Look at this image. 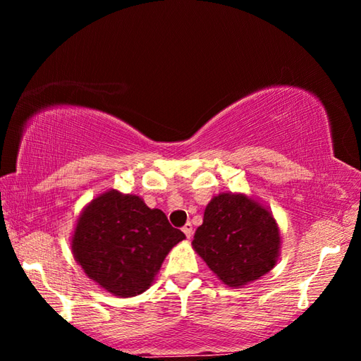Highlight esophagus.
Segmentation results:
<instances>
[{
    "label": "esophagus",
    "mask_w": 361,
    "mask_h": 361,
    "mask_svg": "<svg viewBox=\"0 0 361 361\" xmlns=\"http://www.w3.org/2000/svg\"><path fill=\"white\" fill-rule=\"evenodd\" d=\"M183 232H185V235L188 237V239H191V237H192V232H194V229H192V224H191V223H186L185 226H183Z\"/></svg>",
    "instance_id": "obj_1"
}]
</instances>
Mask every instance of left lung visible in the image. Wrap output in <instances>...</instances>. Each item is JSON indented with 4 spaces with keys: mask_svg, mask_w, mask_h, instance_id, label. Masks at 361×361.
Instances as JSON below:
<instances>
[{
    "mask_svg": "<svg viewBox=\"0 0 361 361\" xmlns=\"http://www.w3.org/2000/svg\"><path fill=\"white\" fill-rule=\"evenodd\" d=\"M192 248L223 283H252L277 264L280 232L272 213L245 194L215 195L194 234Z\"/></svg>",
    "mask_w": 361,
    "mask_h": 361,
    "instance_id": "1",
    "label": "left lung"
}]
</instances>
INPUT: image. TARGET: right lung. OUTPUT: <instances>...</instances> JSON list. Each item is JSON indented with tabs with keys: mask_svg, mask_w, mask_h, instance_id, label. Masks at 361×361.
<instances>
[{
	"mask_svg": "<svg viewBox=\"0 0 361 361\" xmlns=\"http://www.w3.org/2000/svg\"><path fill=\"white\" fill-rule=\"evenodd\" d=\"M186 239L166 213L116 189L95 197L78 218L71 250L89 279L121 298L148 290L164 259Z\"/></svg>",
	"mask_w": 361,
	"mask_h": 361,
	"instance_id": "obj_1",
	"label": "right lung"
}]
</instances>
